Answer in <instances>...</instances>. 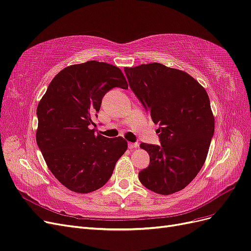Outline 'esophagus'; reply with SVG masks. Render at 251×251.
<instances>
[{
  "label": "esophagus",
  "instance_id": "34e87169",
  "mask_svg": "<svg viewBox=\"0 0 251 251\" xmlns=\"http://www.w3.org/2000/svg\"><path fill=\"white\" fill-rule=\"evenodd\" d=\"M128 147L129 149H135L139 147V144L137 143H128Z\"/></svg>",
  "mask_w": 251,
  "mask_h": 251
}]
</instances>
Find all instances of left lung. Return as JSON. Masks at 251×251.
I'll use <instances>...</instances> for the list:
<instances>
[{"mask_svg": "<svg viewBox=\"0 0 251 251\" xmlns=\"http://www.w3.org/2000/svg\"><path fill=\"white\" fill-rule=\"evenodd\" d=\"M124 71L132 92L159 126V146L140 145L149 153L150 164L139 173V179L161 195L181 191L203 166L214 135L208 95L188 73L161 63Z\"/></svg>", "mask_w": 251, "mask_h": 251, "instance_id": "left-lung-1", "label": "left lung"}]
</instances>
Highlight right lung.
<instances>
[{
	"instance_id": "1",
	"label": "right lung",
	"mask_w": 251,
	"mask_h": 251,
	"mask_svg": "<svg viewBox=\"0 0 251 251\" xmlns=\"http://www.w3.org/2000/svg\"><path fill=\"white\" fill-rule=\"evenodd\" d=\"M114 87L128 88L122 71L91 60L60 71L38 103L37 146L56 179L73 192L102 188L127 150L122 136L108 139L92 129L102 98Z\"/></svg>"
}]
</instances>
